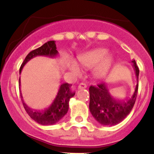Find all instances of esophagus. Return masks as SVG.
<instances>
[{
	"mask_svg": "<svg viewBox=\"0 0 154 154\" xmlns=\"http://www.w3.org/2000/svg\"><path fill=\"white\" fill-rule=\"evenodd\" d=\"M86 87H87V86H86V83H80V84L78 85V86H77V88H78L79 89H81V88H86Z\"/></svg>",
	"mask_w": 154,
	"mask_h": 154,
	"instance_id": "esophagus-1",
	"label": "esophagus"
}]
</instances>
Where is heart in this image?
I'll use <instances>...</instances> for the list:
<instances>
[{"mask_svg": "<svg viewBox=\"0 0 154 154\" xmlns=\"http://www.w3.org/2000/svg\"><path fill=\"white\" fill-rule=\"evenodd\" d=\"M78 63L83 68H92L91 74L95 80H102L109 75L114 63V58L104 48H93L79 54L77 57ZM69 68L75 75L80 73V68L75 63H70Z\"/></svg>", "mask_w": 154, "mask_h": 154, "instance_id": "b5f03b06", "label": "heart"}]
</instances>
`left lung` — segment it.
I'll use <instances>...</instances> for the list:
<instances>
[{
    "label": "left lung",
    "mask_w": 154,
    "mask_h": 154,
    "mask_svg": "<svg viewBox=\"0 0 154 154\" xmlns=\"http://www.w3.org/2000/svg\"><path fill=\"white\" fill-rule=\"evenodd\" d=\"M136 76V84L133 95L126 100H116L112 96L109 87L105 83L89 87V110L95 120L102 125L113 126L124 120L133 109L136 102L139 87V69L133 60Z\"/></svg>",
    "instance_id": "1"
}]
</instances>
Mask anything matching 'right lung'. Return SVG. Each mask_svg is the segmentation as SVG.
<instances>
[{
	"label": "right lung",
	"mask_w": 154,
	"mask_h": 154,
	"mask_svg": "<svg viewBox=\"0 0 154 154\" xmlns=\"http://www.w3.org/2000/svg\"><path fill=\"white\" fill-rule=\"evenodd\" d=\"M58 54L59 53L57 51L55 41H48V42L45 43L42 46L33 50L27 54L20 68L19 74H21L24 66L34 57H38V56H45V57L53 58V57H57ZM20 83H21V80L19 78V86ZM71 86V85L67 83H63L60 86L55 97L53 99L49 106L42 110L32 109L29 108L24 102L22 94L21 93L20 96L22 100L23 106L29 117L39 125L45 126L55 125L57 122H60V120H61L68 112L70 99L74 97L75 94V93L71 91V90L70 89Z\"/></svg>",
	"instance_id": "right-lung-1"
}]
</instances>
